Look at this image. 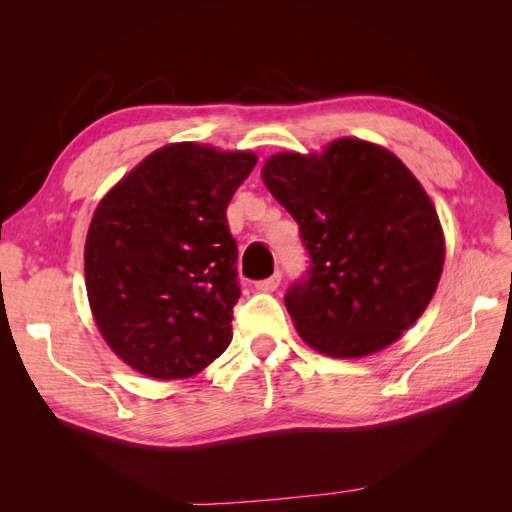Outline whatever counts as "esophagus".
<instances>
[{"instance_id":"34e87169","label":"esophagus","mask_w":512,"mask_h":512,"mask_svg":"<svg viewBox=\"0 0 512 512\" xmlns=\"http://www.w3.org/2000/svg\"><path fill=\"white\" fill-rule=\"evenodd\" d=\"M282 282V273L275 271L271 277H267V280H260L256 282V290H262V292H273L277 286H280Z\"/></svg>"}]
</instances>
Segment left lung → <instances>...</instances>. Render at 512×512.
Instances as JSON below:
<instances>
[{
	"label": "left lung",
	"instance_id": "1",
	"mask_svg": "<svg viewBox=\"0 0 512 512\" xmlns=\"http://www.w3.org/2000/svg\"><path fill=\"white\" fill-rule=\"evenodd\" d=\"M262 181L309 254L284 297L303 342L337 359L397 342L425 312L444 265L438 213L406 164L380 145L337 138L322 153H275Z\"/></svg>",
	"mask_w": 512,
	"mask_h": 512
}]
</instances>
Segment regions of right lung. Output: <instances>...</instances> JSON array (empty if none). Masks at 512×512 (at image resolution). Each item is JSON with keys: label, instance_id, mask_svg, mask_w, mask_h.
I'll return each mask as SVG.
<instances>
[{"label": "right lung", "instance_id": "1", "mask_svg": "<svg viewBox=\"0 0 512 512\" xmlns=\"http://www.w3.org/2000/svg\"><path fill=\"white\" fill-rule=\"evenodd\" d=\"M256 160L166 145L100 200L85 241L87 297L106 344L132 369L190 378L228 348L241 290L226 209Z\"/></svg>", "mask_w": 512, "mask_h": 512}]
</instances>
